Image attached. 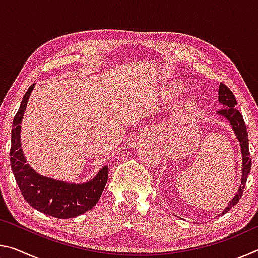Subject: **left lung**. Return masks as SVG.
Masks as SVG:
<instances>
[{
	"label": "left lung",
	"instance_id": "obj_1",
	"mask_svg": "<svg viewBox=\"0 0 258 258\" xmlns=\"http://www.w3.org/2000/svg\"><path fill=\"white\" fill-rule=\"evenodd\" d=\"M218 101L223 104V108L218 109V113L221 116H223L224 118L229 120V123L232 126L237 139L240 142V147H241V154H242V180L241 185H240L237 195L234 196V198L231 200L230 204L228 205L222 214H225L230 211L231 207H233L234 205H237L240 197H241L246 186V182L248 178V174L250 173L251 168V158H250V152H249V143H248V132L246 128V124H244L243 117L237 109V100L234 98V94L228 86L223 83H221L220 87H218Z\"/></svg>",
	"mask_w": 258,
	"mask_h": 258
}]
</instances>
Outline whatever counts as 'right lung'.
<instances>
[{
	"label": "right lung",
	"instance_id": "1",
	"mask_svg": "<svg viewBox=\"0 0 258 258\" xmlns=\"http://www.w3.org/2000/svg\"><path fill=\"white\" fill-rule=\"evenodd\" d=\"M32 84L24 95L11 131L10 165L21 195L30 206L56 218L76 217L95 206L108 181V167L99 172L92 181L83 184H69L44 177L29 167L21 150L20 124L27 100L34 89Z\"/></svg>",
	"mask_w": 258,
	"mask_h": 258
}]
</instances>
